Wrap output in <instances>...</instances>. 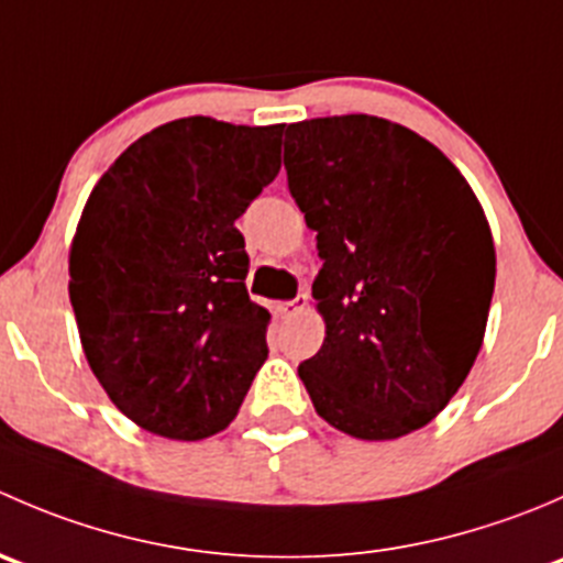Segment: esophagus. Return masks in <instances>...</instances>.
Segmentation results:
<instances>
[{"mask_svg":"<svg viewBox=\"0 0 563 563\" xmlns=\"http://www.w3.org/2000/svg\"><path fill=\"white\" fill-rule=\"evenodd\" d=\"M305 308H308V294H297V297L288 299V302L277 305V313H280V316H297V313H302Z\"/></svg>","mask_w":563,"mask_h":563,"instance_id":"esophagus-1","label":"esophagus"}]
</instances>
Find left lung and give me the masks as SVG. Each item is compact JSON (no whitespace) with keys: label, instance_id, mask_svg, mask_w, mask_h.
Wrapping results in <instances>:
<instances>
[{"label":"left lung","instance_id":"1","mask_svg":"<svg viewBox=\"0 0 563 563\" xmlns=\"http://www.w3.org/2000/svg\"><path fill=\"white\" fill-rule=\"evenodd\" d=\"M283 163L323 261L327 338L299 365L318 417L365 441L424 428L468 376L496 286L474 190L430 141L367 113L288 124Z\"/></svg>","mask_w":563,"mask_h":563}]
</instances>
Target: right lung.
<instances>
[{"label":"right lung","instance_id":"obj_1","mask_svg":"<svg viewBox=\"0 0 563 563\" xmlns=\"http://www.w3.org/2000/svg\"><path fill=\"white\" fill-rule=\"evenodd\" d=\"M283 124H161L100 176L70 247L89 367L139 428L223 430L264 365L269 313L250 299L236 220L280 172Z\"/></svg>","mask_w":563,"mask_h":563}]
</instances>
